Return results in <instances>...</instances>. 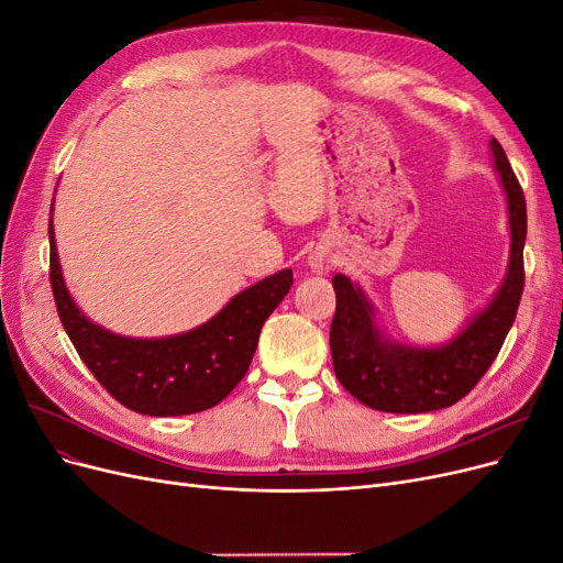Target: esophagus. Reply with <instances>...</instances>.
Returning a JSON list of instances; mask_svg holds the SVG:
<instances>
[{
	"label": "esophagus",
	"mask_w": 563,
	"mask_h": 563,
	"mask_svg": "<svg viewBox=\"0 0 563 563\" xmlns=\"http://www.w3.org/2000/svg\"><path fill=\"white\" fill-rule=\"evenodd\" d=\"M308 263H310L312 272H317V275H327V272H329V269H331V265H333L331 255H329L327 251H321V249H317V251H312V253H310Z\"/></svg>",
	"instance_id": "1"
}]
</instances>
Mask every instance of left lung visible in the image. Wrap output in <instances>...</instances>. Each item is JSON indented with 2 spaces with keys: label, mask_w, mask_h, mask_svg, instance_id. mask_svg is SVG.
Here are the masks:
<instances>
[{
  "label": "left lung",
  "mask_w": 563,
  "mask_h": 563,
  "mask_svg": "<svg viewBox=\"0 0 563 563\" xmlns=\"http://www.w3.org/2000/svg\"><path fill=\"white\" fill-rule=\"evenodd\" d=\"M490 155L507 195L512 236L507 275L486 308L446 345L428 350L385 338L362 288L345 275L333 277V371L340 385L368 408L385 413H424L453 406L482 380L512 329L523 294L526 199L496 139L490 141Z\"/></svg>",
  "instance_id": "8db88e82"
}]
</instances>
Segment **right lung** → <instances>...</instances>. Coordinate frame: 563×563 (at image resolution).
Wrapping results in <instances>:
<instances>
[{
  "mask_svg": "<svg viewBox=\"0 0 563 563\" xmlns=\"http://www.w3.org/2000/svg\"><path fill=\"white\" fill-rule=\"evenodd\" d=\"M48 279L65 333L93 378L119 404L143 416H190L223 401L246 376L265 319L294 284V272L282 269L244 288L192 331L126 338L98 327L77 308L60 272L54 223H48Z\"/></svg>",
  "mask_w": 563,
  "mask_h": 563,
  "instance_id": "add662e5",
  "label": "right lung"
}]
</instances>
